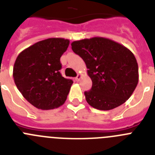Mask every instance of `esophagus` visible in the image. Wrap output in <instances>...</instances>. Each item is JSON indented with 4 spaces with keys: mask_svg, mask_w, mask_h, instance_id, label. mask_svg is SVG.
<instances>
[{
    "mask_svg": "<svg viewBox=\"0 0 155 155\" xmlns=\"http://www.w3.org/2000/svg\"><path fill=\"white\" fill-rule=\"evenodd\" d=\"M81 75L79 74H78V76H77L76 78H75V80H76V81H79L81 79Z\"/></svg>",
    "mask_w": 155,
    "mask_h": 155,
    "instance_id": "1",
    "label": "esophagus"
}]
</instances>
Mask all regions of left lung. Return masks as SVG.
Masks as SVG:
<instances>
[{"label":"left lung","instance_id":"8db88e82","mask_svg":"<svg viewBox=\"0 0 155 155\" xmlns=\"http://www.w3.org/2000/svg\"><path fill=\"white\" fill-rule=\"evenodd\" d=\"M71 48L86 64L92 87L86 101L99 110H111L129 99L139 81L138 64L128 48L103 37L74 41Z\"/></svg>","mask_w":155,"mask_h":155}]
</instances>
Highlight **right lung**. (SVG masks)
I'll return each mask as SVG.
<instances>
[{
	"instance_id": "1",
	"label": "right lung",
	"mask_w": 155,
	"mask_h": 155,
	"mask_svg": "<svg viewBox=\"0 0 155 155\" xmlns=\"http://www.w3.org/2000/svg\"><path fill=\"white\" fill-rule=\"evenodd\" d=\"M70 40L50 38L25 49L16 58L13 78L18 89L35 108L48 110L65 102L73 81L60 73L61 57Z\"/></svg>"
}]
</instances>
